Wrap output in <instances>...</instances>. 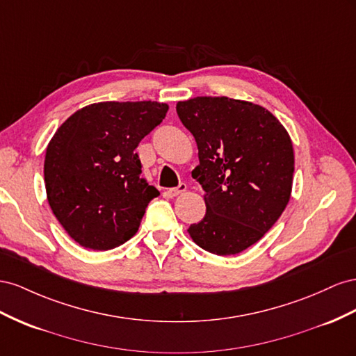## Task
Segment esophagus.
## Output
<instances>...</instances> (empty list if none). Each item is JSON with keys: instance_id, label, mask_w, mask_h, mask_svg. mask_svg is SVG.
Wrapping results in <instances>:
<instances>
[{"instance_id": "esophagus-1", "label": "esophagus", "mask_w": 356, "mask_h": 356, "mask_svg": "<svg viewBox=\"0 0 356 356\" xmlns=\"http://www.w3.org/2000/svg\"><path fill=\"white\" fill-rule=\"evenodd\" d=\"M186 191V185L185 184H180L177 188H172V189H168L165 194L168 198H175V197H179L180 194H184V192Z\"/></svg>"}]
</instances>
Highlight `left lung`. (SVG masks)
Instances as JSON below:
<instances>
[{
	"instance_id": "8db88e82",
	"label": "left lung",
	"mask_w": 356,
	"mask_h": 356,
	"mask_svg": "<svg viewBox=\"0 0 356 356\" xmlns=\"http://www.w3.org/2000/svg\"><path fill=\"white\" fill-rule=\"evenodd\" d=\"M176 110L197 141L192 177L204 189L207 209L189 236L215 255H236L261 240L288 206L292 140L271 111L250 101L195 97Z\"/></svg>"
}]
</instances>
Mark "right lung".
Listing matches in <instances>:
<instances>
[{
    "instance_id": "add662e5",
    "label": "right lung",
    "mask_w": 356,
    "mask_h": 356,
    "mask_svg": "<svg viewBox=\"0 0 356 356\" xmlns=\"http://www.w3.org/2000/svg\"><path fill=\"white\" fill-rule=\"evenodd\" d=\"M156 101H104L77 110L50 138L44 158L49 206L80 246L108 250L138 231L159 195L141 175L136 147L165 118Z\"/></svg>"
}]
</instances>
